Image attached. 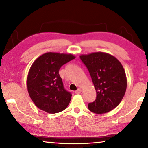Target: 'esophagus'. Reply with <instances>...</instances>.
I'll list each match as a JSON object with an SVG mask.
<instances>
[{
	"mask_svg": "<svg viewBox=\"0 0 148 148\" xmlns=\"http://www.w3.org/2000/svg\"><path fill=\"white\" fill-rule=\"evenodd\" d=\"M82 92V89H80V88H79V89H77V90L75 92V93L76 94H80V93Z\"/></svg>",
	"mask_w": 148,
	"mask_h": 148,
	"instance_id": "1",
	"label": "esophagus"
}]
</instances>
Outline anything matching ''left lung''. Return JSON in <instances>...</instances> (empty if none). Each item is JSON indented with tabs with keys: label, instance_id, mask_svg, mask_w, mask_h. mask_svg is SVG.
<instances>
[{
	"label": "left lung",
	"instance_id": "obj_1",
	"mask_svg": "<svg viewBox=\"0 0 148 148\" xmlns=\"http://www.w3.org/2000/svg\"><path fill=\"white\" fill-rule=\"evenodd\" d=\"M80 58L96 91V98L89 103V110L96 114L110 112L120 104L126 92L127 82L123 65L114 56L102 52L82 54Z\"/></svg>",
	"mask_w": 148,
	"mask_h": 148
}]
</instances>
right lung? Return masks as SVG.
<instances>
[{
  "instance_id": "obj_1",
  "label": "right lung",
  "mask_w": 148,
  "mask_h": 148,
  "mask_svg": "<svg viewBox=\"0 0 148 148\" xmlns=\"http://www.w3.org/2000/svg\"><path fill=\"white\" fill-rule=\"evenodd\" d=\"M75 58L71 54L50 52L39 56L32 64L27 78V91L40 110L54 114L67 107L72 95L64 88L58 71Z\"/></svg>"
}]
</instances>
